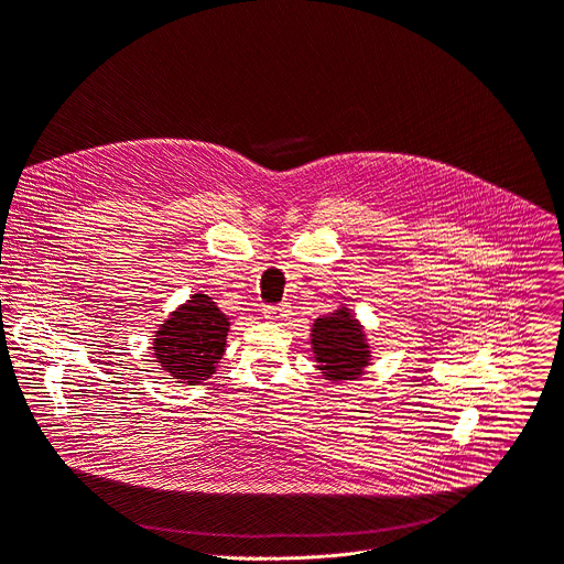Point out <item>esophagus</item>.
Segmentation results:
<instances>
[{"instance_id":"1","label":"esophagus","mask_w":564,"mask_h":564,"mask_svg":"<svg viewBox=\"0 0 564 564\" xmlns=\"http://www.w3.org/2000/svg\"><path fill=\"white\" fill-rule=\"evenodd\" d=\"M290 315H292V311H290L288 304H269V306H264V317H267V321H272V323H283V321H288Z\"/></svg>"}]
</instances>
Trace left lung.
Here are the masks:
<instances>
[{
    "label": "left lung",
    "instance_id": "obj_1",
    "mask_svg": "<svg viewBox=\"0 0 564 564\" xmlns=\"http://www.w3.org/2000/svg\"><path fill=\"white\" fill-rule=\"evenodd\" d=\"M315 359L327 380H352L369 364L364 334L348 308L317 317L311 334Z\"/></svg>",
    "mask_w": 564,
    "mask_h": 564
}]
</instances>
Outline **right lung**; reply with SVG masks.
Masks as SVG:
<instances>
[{"mask_svg":"<svg viewBox=\"0 0 564 564\" xmlns=\"http://www.w3.org/2000/svg\"><path fill=\"white\" fill-rule=\"evenodd\" d=\"M228 317L212 297L193 295L167 317L154 338V355L177 382L207 380L226 352Z\"/></svg>","mask_w":564,"mask_h":564,"instance_id":"add662e5","label":"right lung"}]
</instances>
